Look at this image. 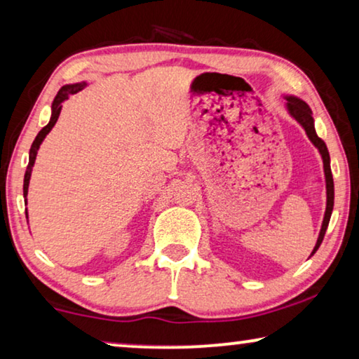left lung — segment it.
I'll return each mask as SVG.
<instances>
[{
  "mask_svg": "<svg viewBox=\"0 0 359 359\" xmlns=\"http://www.w3.org/2000/svg\"><path fill=\"white\" fill-rule=\"evenodd\" d=\"M287 102H288L287 107H288L290 115H292L296 121L304 128V131L311 139V142L319 149V152L322 155V162H324V173H325V183H327V207H325V215H324V222H322L318 243H316V248L313 251L314 254L319 249L322 240H324L327 226H329V222H330L332 210H334V178H332V170H330V155H329V150H327L325 142L322 141L318 134H316L313 111H311V108L306 105L303 100H299V98L296 97H287ZM313 254H311V256H313Z\"/></svg>",
  "mask_w": 359,
  "mask_h": 359,
  "instance_id": "left-lung-1",
  "label": "left lung"
}]
</instances>
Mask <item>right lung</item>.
I'll return each instance as SVG.
<instances>
[{
  "mask_svg": "<svg viewBox=\"0 0 359 359\" xmlns=\"http://www.w3.org/2000/svg\"><path fill=\"white\" fill-rule=\"evenodd\" d=\"M86 84L82 82V84H71V86H65L61 87L60 92L56 93L55 100H53V105H51V119L50 123L46 124V126L41 129V131L37 134V137H35V141L32 144V147H30V154H29V165H27V170H25V176H24V196H27V189H29V180H30V173H32V167L35 163V157H37V150L40 147L41 141H43L46 134L51 131V128L55 126V123L58 121V116H60V111H61V105H63V102L67 100L71 95H74V93L79 92L82 87Z\"/></svg>",
  "mask_w": 359,
  "mask_h": 359,
  "instance_id": "1",
  "label": "right lung"
}]
</instances>
